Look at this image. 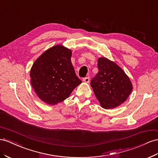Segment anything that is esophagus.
Instances as JSON below:
<instances>
[{"label": "esophagus", "instance_id": "esophagus-1", "mask_svg": "<svg viewBox=\"0 0 158 158\" xmlns=\"http://www.w3.org/2000/svg\"><path fill=\"white\" fill-rule=\"evenodd\" d=\"M83 82H86V83H89V77H86L83 79Z\"/></svg>", "mask_w": 158, "mask_h": 158}]
</instances>
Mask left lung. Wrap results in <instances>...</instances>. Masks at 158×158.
I'll return each instance as SVG.
<instances>
[{
	"mask_svg": "<svg viewBox=\"0 0 158 158\" xmlns=\"http://www.w3.org/2000/svg\"><path fill=\"white\" fill-rule=\"evenodd\" d=\"M98 72L91 80V86L104 109L116 108L129 97L133 86L121 68L105 57L98 60Z\"/></svg>",
	"mask_w": 158,
	"mask_h": 158,
	"instance_id": "left-lung-1",
	"label": "left lung"
}]
</instances>
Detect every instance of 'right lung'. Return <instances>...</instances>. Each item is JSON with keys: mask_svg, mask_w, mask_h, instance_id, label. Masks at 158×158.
<instances>
[{"mask_svg": "<svg viewBox=\"0 0 158 158\" xmlns=\"http://www.w3.org/2000/svg\"><path fill=\"white\" fill-rule=\"evenodd\" d=\"M72 51L63 45L50 48L38 57L31 69V83L36 95L51 106L69 98L82 83L71 62Z\"/></svg>", "mask_w": 158, "mask_h": 158, "instance_id": "right-lung-1", "label": "right lung"}]
</instances>
